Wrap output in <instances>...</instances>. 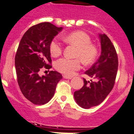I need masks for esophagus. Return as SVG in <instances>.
<instances>
[{
  "label": "esophagus",
  "instance_id": "34e87169",
  "mask_svg": "<svg viewBox=\"0 0 134 134\" xmlns=\"http://www.w3.org/2000/svg\"><path fill=\"white\" fill-rule=\"evenodd\" d=\"M63 77L64 79H68V80H71L72 79V77H70V76H67V75H64L63 76Z\"/></svg>",
  "mask_w": 134,
  "mask_h": 134
}]
</instances>
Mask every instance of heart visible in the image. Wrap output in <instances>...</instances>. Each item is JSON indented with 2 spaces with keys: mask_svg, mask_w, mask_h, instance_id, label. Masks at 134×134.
Here are the masks:
<instances>
[{
  "mask_svg": "<svg viewBox=\"0 0 134 134\" xmlns=\"http://www.w3.org/2000/svg\"><path fill=\"white\" fill-rule=\"evenodd\" d=\"M66 42L70 43L77 46L76 56L82 59L85 64H91L97 56V48L91 43V38L86 33L77 31L68 34L64 37ZM63 50L62 43L58 38H54L50 44V52L52 57L60 55ZM55 68L57 71L66 75H72L76 70H79L82 66L80 59H69L63 57L55 63Z\"/></svg>",
  "mask_w": 134,
  "mask_h": 134,
  "instance_id": "1",
  "label": "heart"
}]
</instances>
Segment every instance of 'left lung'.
Listing matches in <instances>:
<instances>
[{
    "mask_svg": "<svg viewBox=\"0 0 134 134\" xmlns=\"http://www.w3.org/2000/svg\"><path fill=\"white\" fill-rule=\"evenodd\" d=\"M101 54L86 75L96 81H86L84 86L74 93V97L78 105L84 109L97 106L104 100L113 89L117 75L118 60L115 49L109 38L105 34L99 35Z\"/></svg>",
    "mask_w": 134,
    "mask_h": 134,
    "instance_id": "1",
    "label": "left lung"
}]
</instances>
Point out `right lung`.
I'll use <instances>...</instances> for the list:
<instances>
[{
  "mask_svg": "<svg viewBox=\"0 0 134 134\" xmlns=\"http://www.w3.org/2000/svg\"><path fill=\"white\" fill-rule=\"evenodd\" d=\"M50 23H41L29 28L21 38L15 56V68L19 87L32 103L41 105L52 99L62 74L51 70L39 76L41 68L52 66L50 44L62 30Z\"/></svg>",
  "mask_w": 134,
  "mask_h": 134,
  "instance_id": "obj_1",
  "label": "right lung"
}]
</instances>
